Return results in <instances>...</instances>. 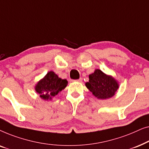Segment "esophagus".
Returning a JSON list of instances; mask_svg holds the SVG:
<instances>
[{
	"label": "esophagus",
	"instance_id": "34e87169",
	"mask_svg": "<svg viewBox=\"0 0 149 149\" xmlns=\"http://www.w3.org/2000/svg\"><path fill=\"white\" fill-rule=\"evenodd\" d=\"M76 81H77V82H79V83H81L83 81V79H82V78H80L79 79H78V80H76Z\"/></svg>",
	"mask_w": 149,
	"mask_h": 149
}]
</instances>
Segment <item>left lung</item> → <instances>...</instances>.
Returning a JSON list of instances; mask_svg holds the SVG:
<instances>
[{"mask_svg": "<svg viewBox=\"0 0 149 149\" xmlns=\"http://www.w3.org/2000/svg\"><path fill=\"white\" fill-rule=\"evenodd\" d=\"M85 86L99 100L111 98L119 88V82L111 75H108L100 69L89 75V81Z\"/></svg>", "mask_w": 149, "mask_h": 149, "instance_id": "obj_1", "label": "left lung"}]
</instances>
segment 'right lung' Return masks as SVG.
<instances>
[{"mask_svg":"<svg viewBox=\"0 0 149 149\" xmlns=\"http://www.w3.org/2000/svg\"><path fill=\"white\" fill-rule=\"evenodd\" d=\"M68 85L66 79L60 78L54 71H49L43 78L38 81L34 89L44 100H52L53 97L62 91Z\"/></svg>","mask_w":149,"mask_h":149,"instance_id":"right-lung-1","label":"right lung"}]
</instances>
